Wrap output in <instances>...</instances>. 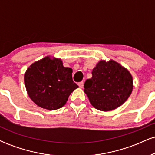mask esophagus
<instances>
[{"label":"esophagus","instance_id":"34e87169","mask_svg":"<svg viewBox=\"0 0 155 155\" xmlns=\"http://www.w3.org/2000/svg\"><path fill=\"white\" fill-rule=\"evenodd\" d=\"M78 84H79L80 88H83V87H84V82H83V81H80V82Z\"/></svg>","mask_w":155,"mask_h":155}]
</instances>
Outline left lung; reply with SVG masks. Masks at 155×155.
<instances>
[{"label": "left lung", "instance_id": "1", "mask_svg": "<svg viewBox=\"0 0 155 155\" xmlns=\"http://www.w3.org/2000/svg\"><path fill=\"white\" fill-rule=\"evenodd\" d=\"M84 84V92L96 109L108 111L120 107L133 91V77L114 60H101Z\"/></svg>", "mask_w": 155, "mask_h": 155}]
</instances>
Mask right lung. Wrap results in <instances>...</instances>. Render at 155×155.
<instances>
[{"label": "right lung", "instance_id": "right-lung-1", "mask_svg": "<svg viewBox=\"0 0 155 155\" xmlns=\"http://www.w3.org/2000/svg\"><path fill=\"white\" fill-rule=\"evenodd\" d=\"M72 72L71 68L63 66L59 58L47 56L33 63L24 76L30 98L45 109L63 107L71 93L79 87L73 81Z\"/></svg>", "mask_w": 155, "mask_h": 155}]
</instances>
